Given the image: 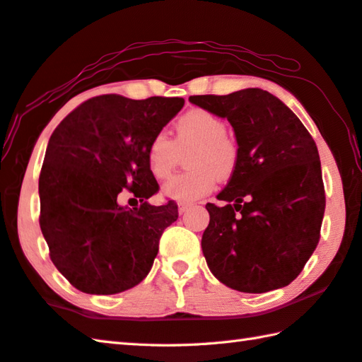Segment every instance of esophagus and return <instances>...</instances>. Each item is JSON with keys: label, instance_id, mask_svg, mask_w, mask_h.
Wrapping results in <instances>:
<instances>
[{"label": "esophagus", "instance_id": "1", "mask_svg": "<svg viewBox=\"0 0 362 362\" xmlns=\"http://www.w3.org/2000/svg\"><path fill=\"white\" fill-rule=\"evenodd\" d=\"M189 209H191L189 204H180V205H179V214H180V215L187 214V211H188Z\"/></svg>", "mask_w": 362, "mask_h": 362}]
</instances>
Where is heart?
Wrapping results in <instances>:
<instances>
[{
  "label": "heart",
  "mask_w": 362,
  "mask_h": 362,
  "mask_svg": "<svg viewBox=\"0 0 362 362\" xmlns=\"http://www.w3.org/2000/svg\"><path fill=\"white\" fill-rule=\"evenodd\" d=\"M226 130L224 119L196 108L177 120L174 141L165 133L155 134L147 144L146 157L157 179H168L188 152V169L163 185V196L175 202H193L211 193L216 177L230 179L238 166L240 151L235 138Z\"/></svg>",
  "instance_id": "obj_1"
}]
</instances>
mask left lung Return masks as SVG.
I'll return each instance as SVG.
<instances>
[{
    "instance_id": "left-lung-1",
    "label": "left lung",
    "mask_w": 362,
    "mask_h": 362,
    "mask_svg": "<svg viewBox=\"0 0 362 362\" xmlns=\"http://www.w3.org/2000/svg\"><path fill=\"white\" fill-rule=\"evenodd\" d=\"M189 102L226 117L235 132V173L207 204L202 252L224 286L265 293L288 286L320 240L325 187L315 141L293 111L257 88Z\"/></svg>"
}]
</instances>
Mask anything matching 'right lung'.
I'll return each instance as SVG.
<instances>
[{
	"instance_id": "right-lung-1",
	"label": "right lung",
	"mask_w": 362,
	"mask_h": 362,
	"mask_svg": "<svg viewBox=\"0 0 362 362\" xmlns=\"http://www.w3.org/2000/svg\"><path fill=\"white\" fill-rule=\"evenodd\" d=\"M183 103L180 97L98 95L56 127L39 177V223L49 259L75 288L120 293L151 272L161 233L179 210L173 201L147 202L158 183L146 151ZM125 187L139 208L118 205Z\"/></svg>"
}]
</instances>
